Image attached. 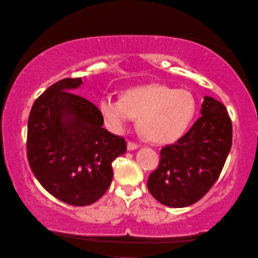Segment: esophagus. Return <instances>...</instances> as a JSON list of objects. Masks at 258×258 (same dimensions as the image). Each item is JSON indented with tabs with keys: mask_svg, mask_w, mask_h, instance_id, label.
I'll list each match as a JSON object with an SVG mask.
<instances>
[{
	"mask_svg": "<svg viewBox=\"0 0 258 258\" xmlns=\"http://www.w3.org/2000/svg\"><path fill=\"white\" fill-rule=\"evenodd\" d=\"M138 144L137 143H135V142H128V150L129 151H134V150H136V149H138Z\"/></svg>",
	"mask_w": 258,
	"mask_h": 258,
	"instance_id": "obj_1",
	"label": "esophagus"
}]
</instances>
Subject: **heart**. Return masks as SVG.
<instances>
[{"label":"heart","instance_id":"heart-1","mask_svg":"<svg viewBox=\"0 0 258 258\" xmlns=\"http://www.w3.org/2000/svg\"><path fill=\"white\" fill-rule=\"evenodd\" d=\"M98 108L113 132H122L133 117L138 116V128L149 141L170 143L178 139L191 123L196 100L187 90L154 83L132 88L122 99L104 95Z\"/></svg>","mask_w":258,"mask_h":258}]
</instances>
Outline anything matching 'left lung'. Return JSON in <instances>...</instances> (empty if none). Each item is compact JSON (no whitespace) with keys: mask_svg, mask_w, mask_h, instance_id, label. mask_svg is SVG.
<instances>
[{"mask_svg":"<svg viewBox=\"0 0 258 258\" xmlns=\"http://www.w3.org/2000/svg\"><path fill=\"white\" fill-rule=\"evenodd\" d=\"M201 116L172 145L160 151L147 188L160 204L183 208L204 198L216 183L232 146V122L224 105L205 97Z\"/></svg>","mask_w":258,"mask_h":258,"instance_id":"left-lung-1","label":"left lung"}]
</instances>
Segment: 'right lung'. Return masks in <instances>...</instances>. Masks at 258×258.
I'll use <instances>...</instances> for the list:
<instances>
[{
	"label": "right lung",
	"instance_id": "add662e5",
	"mask_svg": "<svg viewBox=\"0 0 258 258\" xmlns=\"http://www.w3.org/2000/svg\"><path fill=\"white\" fill-rule=\"evenodd\" d=\"M82 79H62L34 101L28 117L27 159L51 196L82 207L99 200L113 178L112 162L124 138L103 128L99 108L75 94Z\"/></svg>",
	"mask_w": 258,
	"mask_h": 258
}]
</instances>
